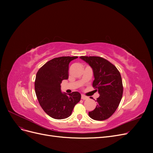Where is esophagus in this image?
<instances>
[{"instance_id":"1","label":"esophagus","mask_w":153,"mask_h":153,"mask_svg":"<svg viewBox=\"0 0 153 153\" xmlns=\"http://www.w3.org/2000/svg\"><path fill=\"white\" fill-rule=\"evenodd\" d=\"M81 98L82 99V100H87L88 98V97L87 96H85V95H83V94H82V96H81Z\"/></svg>"}]
</instances>
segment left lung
I'll return each instance as SVG.
<instances>
[{"label": "left lung", "instance_id": "8db88e82", "mask_svg": "<svg viewBox=\"0 0 153 153\" xmlns=\"http://www.w3.org/2000/svg\"><path fill=\"white\" fill-rule=\"evenodd\" d=\"M92 69L94 80L92 85L100 94L98 105L89 112V117L96 121L109 118L117 108L122 99L123 87L121 74L107 60L100 57L81 56Z\"/></svg>", "mask_w": 153, "mask_h": 153}]
</instances>
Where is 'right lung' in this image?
Listing matches in <instances>:
<instances>
[{
  "instance_id": "add662e5",
  "label": "right lung",
  "mask_w": 153,
  "mask_h": 153,
  "mask_svg": "<svg viewBox=\"0 0 153 153\" xmlns=\"http://www.w3.org/2000/svg\"><path fill=\"white\" fill-rule=\"evenodd\" d=\"M77 58H54L45 64L36 74L34 86L37 98L45 112L53 119L70 116L74 106L81 99L78 92L67 94L61 89L62 81L68 78L69 62Z\"/></svg>"
}]
</instances>
